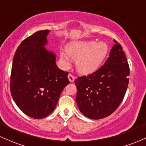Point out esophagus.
Listing matches in <instances>:
<instances>
[{"instance_id": "obj_1", "label": "esophagus", "mask_w": 146, "mask_h": 146, "mask_svg": "<svg viewBox=\"0 0 146 146\" xmlns=\"http://www.w3.org/2000/svg\"><path fill=\"white\" fill-rule=\"evenodd\" d=\"M68 80H69L70 82H74L75 78L74 75H73L72 74H68Z\"/></svg>"}]
</instances>
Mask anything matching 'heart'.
Instances as JSON below:
<instances>
[{
    "label": "heart",
    "instance_id": "obj_1",
    "mask_svg": "<svg viewBox=\"0 0 146 146\" xmlns=\"http://www.w3.org/2000/svg\"><path fill=\"white\" fill-rule=\"evenodd\" d=\"M66 52L61 53V60L66 65L69 57L75 60L76 69L81 74H90L98 70L108 52L106 43L95 41H78L70 43Z\"/></svg>",
    "mask_w": 146,
    "mask_h": 146
}]
</instances>
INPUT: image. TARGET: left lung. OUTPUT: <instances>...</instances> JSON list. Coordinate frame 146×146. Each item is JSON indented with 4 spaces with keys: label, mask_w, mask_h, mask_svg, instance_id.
<instances>
[{
    "label": "left lung",
    "mask_w": 146,
    "mask_h": 146,
    "mask_svg": "<svg viewBox=\"0 0 146 146\" xmlns=\"http://www.w3.org/2000/svg\"><path fill=\"white\" fill-rule=\"evenodd\" d=\"M115 44L104 64L75 80L76 102L84 116L100 119L109 116L121 103L129 82L130 68L121 44Z\"/></svg>",
    "instance_id": "8db88e82"
}]
</instances>
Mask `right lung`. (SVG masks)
<instances>
[{
    "label": "right lung",
    "instance_id": "1",
    "mask_svg": "<svg viewBox=\"0 0 146 146\" xmlns=\"http://www.w3.org/2000/svg\"><path fill=\"white\" fill-rule=\"evenodd\" d=\"M49 30L25 39L15 53L10 79L13 100L25 114L34 119L47 117L69 84L68 72L60 69L54 53L46 49Z\"/></svg>",
    "mask_w": 146,
    "mask_h": 146
}]
</instances>
